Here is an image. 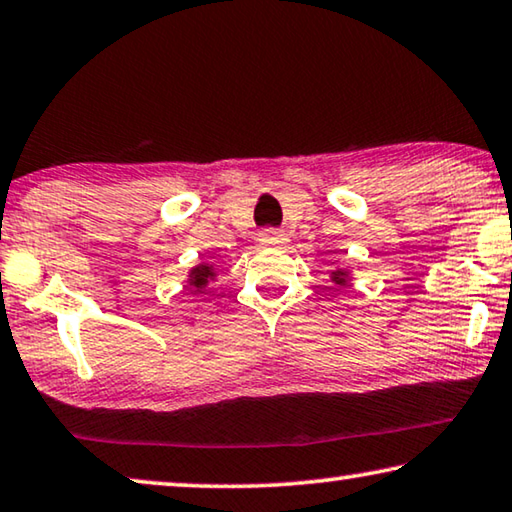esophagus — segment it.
I'll return each mask as SVG.
<instances>
[{
  "label": "esophagus",
  "instance_id": "esophagus-1",
  "mask_svg": "<svg viewBox=\"0 0 512 512\" xmlns=\"http://www.w3.org/2000/svg\"><path fill=\"white\" fill-rule=\"evenodd\" d=\"M257 241L262 243V246H280V243H285V234L273 230V227H269V230H262L259 232Z\"/></svg>",
  "mask_w": 512,
  "mask_h": 512
}]
</instances>
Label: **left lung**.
Masks as SVG:
<instances>
[{"instance_id": "left-lung-1", "label": "left lung", "mask_w": 512, "mask_h": 512, "mask_svg": "<svg viewBox=\"0 0 512 512\" xmlns=\"http://www.w3.org/2000/svg\"><path fill=\"white\" fill-rule=\"evenodd\" d=\"M332 280H335V285L342 287L344 282H346V273L344 271H335V273H332Z\"/></svg>"}]
</instances>
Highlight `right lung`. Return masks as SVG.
I'll use <instances>...</instances> for the list:
<instances>
[{
  "mask_svg": "<svg viewBox=\"0 0 512 512\" xmlns=\"http://www.w3.org/2000/svg\"><path fill=\"white\" fill-rule=\"evenodd\" d=\"M214 275V271H212V264H200V266H196V269L191 271V275H189V280H191V287H196V289H202L207 285V280L212 278Z\"/></svg>",
  "mask_w": 512,
  "mask_h": 512,
  "instance_id": "add662e5",
  "label": "right lung"
}]
</instances>
